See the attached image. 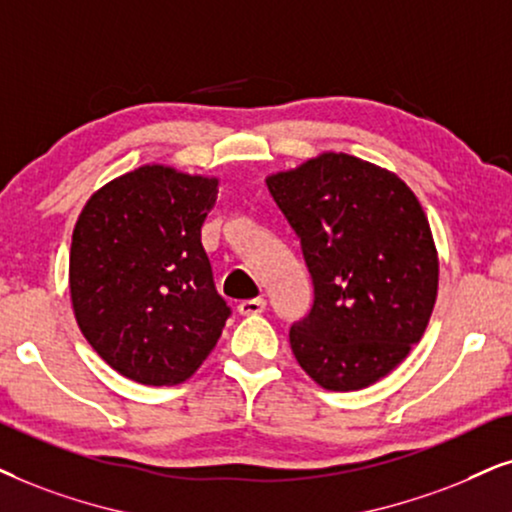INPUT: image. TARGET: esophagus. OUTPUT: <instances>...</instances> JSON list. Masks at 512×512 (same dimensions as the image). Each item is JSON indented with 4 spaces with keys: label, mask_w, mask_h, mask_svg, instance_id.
<instances>
[{
    "label": "esophagus",
    "mask_w": 512,
    "mask_h": 512,
    "mask_svg": "<svg viewBox=\"0 0 512 512\" xmlns=\"http://www.w3.org/2000/svg\"><path fill=\"white\" fill-rule=\"evenodd\" d=\"M267 309V300L264 297H252V300H243L238 304V312L243 316H252V314H262Z\"/></svg>",
    "instance_id": "34e87169"
}]
</instances>
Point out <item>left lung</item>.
<instances>
[{"mask_svg":"<svg viewBox=\"0 0 512 512\" xmlns=\"http://www.w3.org/2000/svg\"><path fill=\"white\" fill-rule=\"evenodd\" d=\"M300 238L314 283L312 312L290 328V347L323 390L378 383L428 328L439 257L416 193L397 174L326 151L267 177Z\"/></svg>","mask_w":512,"mask_h":512,"instance_id":"8db88e82","label":"left lung"}]
</instances>
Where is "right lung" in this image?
Returning a JSON list of instances; mask_svg holds the SVG:
<instances>
[{
    "label": "right lung",
    "instance_id": "add662e5",
    "mask_svg": "<svg viewBox=\"0 0 512 512\" xmlns=\"http://www.w3.org/2000/svg\"><path fill=\"white\" fill-rule=\"evenodd\" d=\"M217 186V177L141 165L101 186L77 217L68 269L75 321L134 383H184L229 319L200 243Z\"/></svg>",
    "mask_w": 512,
    "mask_h": 512
}]
</instances>
